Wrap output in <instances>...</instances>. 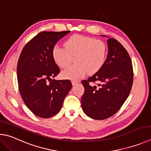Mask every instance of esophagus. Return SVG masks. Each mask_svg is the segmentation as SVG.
<instances>
[{"label": "esophagus", "instance_id": "1", "mask_svg": "<svg viewBox=\"0 0 151 151\" xmlns=\"http://www.w3.org/2000/svg\"><path fill=\"white\" fill-rule=\"evenodd\" d=\"M78 83V81H76V80H72V81H71V83H72L73 86H76Z\"/></svg>", "mask_w": 151, "mask_h": 151}]
</instances>
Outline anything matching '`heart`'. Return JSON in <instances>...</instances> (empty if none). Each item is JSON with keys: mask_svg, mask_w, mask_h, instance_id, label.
Returning <instances> with one entry per match:
<instances>
[{"mask_svg": "<svg viewBox=\"0 0 151 151\" xmlns=\"http://www.w3.org/2000/svg\"><path fill=\"white\" fill-rule=\"evenodd\" d=\"M65 47L55 46L52 55L54 62L61 68L68 67L72 62L76 64L63 70L61 76L63 79L78 80L87 72L93 74L98 71L105 63L107 46L104 42L89 36H71L64 43Z\"/></svg>", "mask_w": 151, "mask_h": 151, "instance_id": "obj_1", "label": "heart"}]
</instances>
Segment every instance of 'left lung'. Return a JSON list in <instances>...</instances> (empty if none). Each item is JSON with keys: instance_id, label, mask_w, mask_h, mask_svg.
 Instances as JSON below:
<instances>
[{"instance_id": "8db88e82", "label": "left lung", "mask_w": 151, "mask_h": 151, "mask_svg": "<svg viewBox=\"0 0 151 151\" xmlns=\"http://www.w3.org/2000/svg\"><path fill=\"white\" fill-rule=\"evenodd\" d=\"M107 37L108 54L105 63L88 80L81 81L85 88L81 107L88 117L96 120L105 119L118 111L127 99L133 81L128 52L117 40ZM90 82L98 83L99 88L89 85Z\"/></svg>"}]
</instances>
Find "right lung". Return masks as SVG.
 Here are the masks:
<instances>
[{"mask_svg": "<svg viewBox=\"0 0 151 151\" xmlns=\"http://www.w3.org/2000/svg\"><path fill=\"white\" fill-rule=\"evenodd\" d=\"M70 31L42 32L25 45L17 64L20 93L26 106L42 118L60 111L72 87L70 80H56L60 69L52 55L58 41Z\"/></svg>", "mask_w": 151, "mask_h": 151, "instance_id": "1", "label": "right lung"}]
</instances>
